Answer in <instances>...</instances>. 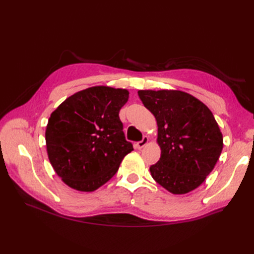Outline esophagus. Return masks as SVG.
<instances>
[{"label": "esophagus", "instance_id": "1", "mask_svg": "<svg viewBox=\"0 0 254 254\" xmlns=\"http://www.w3.org/2000/svg\"><path fill=\"white\" fill-rule=\"evenodd\" d=\"M148 143V136H146V135H144L143 136V139H142V141H140V142H137L136 143V147L139 148V149H141V148H143L144 146Z\"/></svg>", "mask_w": 254, "mask_h": 254}]
</instances>
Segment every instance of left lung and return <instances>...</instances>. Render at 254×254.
<instances>
[{"instance_id":"8db88e82","label":"left lung","mask_w":254,"mask_h":254,"mask_svg":"<svg viewBox=\"0 0 254 254\" xmlns=\"http://www.w3.org/2000/svg\"><path fill=\"white\" fill-rule=\"evenodd\" d=\"M157 120L161 157L150 166L152 178L173 194H186L202 184L222 150V134L213 113L182 91L137 92Z\"/></svg>"}]
</instances>
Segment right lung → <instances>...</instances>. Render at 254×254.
<instances>
[{
	"mask_svg": "<svg viewBox=\"0 0 254 254\" xmlns=\"http://www.w3.org/2000/svg\"><path fill=\"white\" fill-rule=\"evenodd\" d=\"M128 95L125 89L92 87L66 98L51 114L45 131L48 156L66 186L95 190L133 150L119 117Z\"/></svg>",
	"mask_w": 254,
	"mask_h": 254,
	"instance_id": "1",
	"label": "right lung"
}]
</instances>
